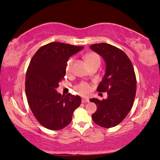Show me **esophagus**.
<instances>
[{"instance_id":"obj_1","label":"esophagus","mask_w":160,"mask_h":160,"mask_svg":"<svg viewBox=\"0 0 160 160\" xmlns=\"http://www.w3.org/2000/svg\"><path fill=\"white\" fill-rule=\"evenodd\" d=\"M89 99L88 98H82V103H85V102H89Z\"/></svg>"}]
</instances>
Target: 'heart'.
<instances>
[{"instance_id": "b5f03b06", "label": "heart", "mask_w": 160, "mask_h": 160, "mask_svg": "<svg viewBox=\"0 0 160 160\" xmlns=\"http://www.w3.org/2000/svg\"><path fill=\"white\" fill-rule=\"evenodd\" d=\"M85 59L87 60V63L89 64V65L91 64L96 62H100V57L98 55L97 53L91 52L87 54L85 56ZM73 62V58H71L69 59V60L67 61V65H66V71L67 72H70L71 70V67H72V64ZM76 89L77 91L80 94L82 95H86L90 90V86L89 84H87L86 82H81L79 84H78L76 86Z\"/></svg>"}]
</instances>
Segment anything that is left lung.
Here are the masks:
<instances>
[{
	"label": "left lung",
	"mask_w": 160,
	"mask_h": 160,
	"mask_svg": "<svg viewBox=\"0 0 160 160\" xmlns=\"http://www.w3.org/2000/svg\"><path fill=\"white\" fill-rule=\"evenodd\" d=\"M91 49L102 57L106 70L97 91H107V98H92L97 111L92 115L93 122L100 127L111 128L127 117L133 104L136 93V78L130 59L123 51L107 43L94 44Z\"/></svg>",
	"instance_id": "obj_1"
}]
</instances>
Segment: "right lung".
Listing matches in <instances>:
<instances>
[{"mask_svg":"<svg viewBox=\"0 0 160 160\" xmlns=\"http://www.w3.org/2000/svg\"><path fill=\"white\" fill-rule=\"evenodd\" d=\"M83 47L62 42H50L37 51L30 61L25 78V92L29 106L39 123L50 130L66 127L81 98L58 93L56 88L66 73L69 58Z\"/></svg>","mask_w":160,"mask_h":160,"instance_id":"obj_1","label":"right lung"}]
</instances>
